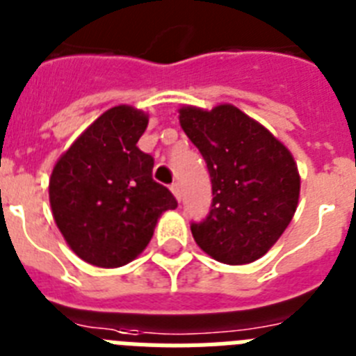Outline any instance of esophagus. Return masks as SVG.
Returning <instances> with one entry per match:
<instances>
[{
  "mask_svg": "<svg viewBox=\"0 0 356 356\" xmlns=\"http://www.w3.org/2000/svg\"><path fill=\"white\" fill-rule=\"evenodd\" d=\"M170 190H172V193H174V195H175V199L181 200V197H182V190H181V186H179L177 182H174V184H172V186H170Z\"/></svg>",
  "mask_w": 356,
  "mask_h": 356,
  "instance_id": "1",
  "label": "esophagus"
}]
</instances>
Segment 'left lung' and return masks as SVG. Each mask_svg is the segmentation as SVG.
<instances>
[{
	"mask_svg": "<svg viewBox=\"0 0 356 356\" xmlns=\"http://www.w3.org/2000/svg\"><path fill=\"white\" fill-rule=\"evenodd\" d=\"M179 123L202 154L213 204L191 234L225 265L252 264L280 240L298 209L301 177L289 148L231 104L182 105Z\"/></svg>",
	"mask_w": 356,
	"mask_h": 356,
	"instance_id": "1",
	"label": "left lung"
}]
</instances>
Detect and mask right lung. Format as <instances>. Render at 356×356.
<instances>
[{
  "instance_id": "right-lung-1",
  "label": "right lung",
  "mask_w": 356,
  "mask_h": 356,
  "mask_svg": "<svg viewBox=\"0 0 356 356\" xmlns=\"http://www.w3.org/2000/svg\"><path fill=\"white\" fill-rule=\"evenodd\" d=\"M148 114L116 105L98 116L55 163L49 206L70 249L88 264L116 268L148 245L159 216L177 208L152 179V156L136 143Z\"/></svg>"
}]
</instances>
